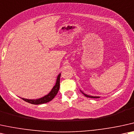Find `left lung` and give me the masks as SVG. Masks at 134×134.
<instances>
[{"label": "left lung", "mask_w": 134, "mask_h": 134, "mask_svg": "<svg viewBox=\"0 0 134 134\" xmlns=\"http://www.w3.org/2000/svg\"><path fill=\"white\" fill-rule=\"evenodd\" d=\"M80 91H81V90H80ZM81 92H82V93L84 95L86 96V97H88V98H100V97H99V96H90V95H88V94H85V93H84L83 92H82V91H81Z\"/></svg>", "instance_id": "left-lung-1"}]
</instances>
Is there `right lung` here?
I'll use <instances>...</instances> for the list:
<instances>
[{
	"instance_id": "add662e5",
	"label": "right lung",
	"mask_w": 134,
	"mask_h": 134,
	"mask_svg": "<svg viewBox=\"0 0 134 134\" xmlns=\"http://www.w3.org/2000/svg\"><path fill=\"white\" fill-rule=\"evenodd\" d=\"M61 74H59L58 76H57L56 79V82H55V85L52 88L51 91L48 94L45 95L43 97L38 98L36 99H25V98H21L23 100H24L27 103H31L33 104H44V103H46L49 102L51 101L55 97L57 93H58L59 87H60V77Z\"/></svg>"
}]
</instances>
